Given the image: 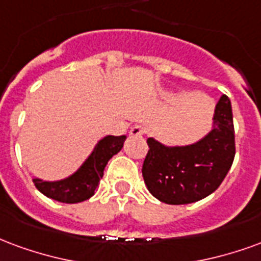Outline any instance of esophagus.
<instances>
[{
  "label": "esophagus",
  "instance_id": "obj_1",
  "mask_svg": "<svg viewBox=\"0 0 261 261\" xmlns=\"http://www.w3.org/2000/svg\"><path fill=\"white\" fill-rule=\"evenodd\" d=\"M144 133H146V128H144L143 125H140V123L135 125V126L129 130V135H130V136H142Z\"/></svg>",
  "mask_w": 261,
  "mask_h": 261
}]
</instances>
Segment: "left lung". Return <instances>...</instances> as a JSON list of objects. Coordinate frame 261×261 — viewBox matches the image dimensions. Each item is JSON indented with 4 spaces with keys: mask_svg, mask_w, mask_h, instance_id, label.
<instances>
[{
    "mask_svg": "<svg viewBox=\"0 0 261 261\" xmlns=\"http://www.w3.org/2000/svg\"><path fill=\"white\" fill-rule=\"evenodd\" d=\"M211 132L191 146L167 147L147 139L149 151L142 167L151 195L167 204H188L218 189L235 157V130L231 101L217 102Z\"/></svg>",
    "mask_w": 261,
    "mask_h": 261,
    "instance_id": "8db88e82",
    "label": "left lung"
}]
</instances>
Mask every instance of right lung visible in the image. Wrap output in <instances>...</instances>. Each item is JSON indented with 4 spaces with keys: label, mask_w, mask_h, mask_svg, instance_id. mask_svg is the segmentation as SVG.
<instances>
[{
    "label": "right lung",
    "mask_w": 261,
    "mask_h": 261,
    "mask_svg": "<svg viewBox=\"0 0 261 261\" xmlns=\"http://www.w3.org/2000/svg\"><path fill=\"white\" fill-rule=\"evenodd\" d=\"M126 136H106L101 139L75 174L69 178L55 182H47L34 178V186L50 199L62 203H79L94 195L98 182L104 175V168L112 155L123 147Z\"/></svg>",
    "instance_id": "right-lung-1"
}]
</instances>
